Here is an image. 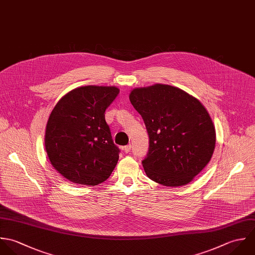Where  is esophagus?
<instances>
[{
	"label": "esophagus",
	"mask_w": 255,
	"mask_h": 255,
	"mask_svg": "<svg viewBox=\"0 0 255 255\" xmlns=\"http://www.w3.org/2000/svg\"><path fill=\"white\" fill-rule=\"evenodd\" d=\"M123 151H124L125 153H129V152L131 151V145H127V146L123 147Z\"/></svg>",
	"instance_id": "1"
}]
</instances>
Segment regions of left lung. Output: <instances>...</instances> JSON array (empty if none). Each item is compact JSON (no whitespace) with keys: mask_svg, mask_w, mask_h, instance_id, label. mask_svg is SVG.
Returning a JSON list of instances; mask_svg holds the SVG:
<instances>
[{"mask_svg":"<svg viewBox=\"0 0 255 255\" xmlns=\"http://www.w3.org/2000/svg\"><path fill=\"white\" fill-rule=\"evenodd\" d=\"M129 99L150 138L142 161L147 176L168 187L191 182L216 145L215 126L205 106L183 90L162 84L133 89Z\"/></svg>","mask_w":255,"mask_h":255,"instance_id":"1","label":"left lung"}]
</instances>
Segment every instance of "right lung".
Instances as JSON below:
<instances>
[{
    "instance_id": "right-lung-1",
    "label": "right lung",
    "mask_w": 255,
    "mask_h": 255,
    "mask_svg": "<svg viewBox=\"0 0 255 255\" xmlns=\"http://www.w3.org/2000/svg\"><path fill=\"white\" fill-rule=\"evenodd\" d=\"M118 94L113 86L80 87L53 108L45 130V150L52 166L69 181L95 186L115 168L119 149L104 112Z\"/></svg>"
}]
</instances>
